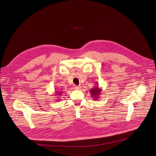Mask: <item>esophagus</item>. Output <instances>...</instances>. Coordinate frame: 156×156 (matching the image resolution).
<instances>
[{
    "label": "esophagus",
    "instance_id": "34e87169",
    "mask_svg": "<svg viewBox=\"0 0 156 156\" xmlns=\"http://www.w3.org/2000/svg\"><path fill=\"white\" fill-rule=\"evenodd\" d=\"M81 87L80 86H75V89H76V90H80L81 89Z\"/></svg>",
    "mask_w": 156,
    "mask_h": 156
}]
</instances>
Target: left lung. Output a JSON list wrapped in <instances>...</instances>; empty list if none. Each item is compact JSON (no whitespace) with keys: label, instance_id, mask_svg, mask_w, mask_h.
I'll return each mask as SVG.
<instances>
[{"label":"left lung","instance_id":"left-lung-1","mask_svg":"<svg viewBox=\"0 0 156 156\" xmlns=\"http://www.w3.org/2000/svg\"><path fill=\"white\" fill-rule=\"evenodd\" d=\"M101 92H102V89L98 87V84L96 86L94 87L90 90V92L92 94V96L94 98V100L98 99V98H99L98 97L101 94Z\"/></svg>","mask_w":156,"mask_h":156}]
</instances>
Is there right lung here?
Segmentation results:
<instances>
[{
  "label": "right lung",
  "mask_w": 156,
  "mask_h": 156,
  "mask_svg": "<svg viewBox=\"0 0 156 156\" xmlns=\"http://www.w3.org/2000/svg\"><path fill=\"white\" fill-rule=\"evenodd\" d=\"M62 91H58V92H55V96H60L62 94Z\"/></svg>",
  "instance_id": "right-lung-1"
}]
</instances>
